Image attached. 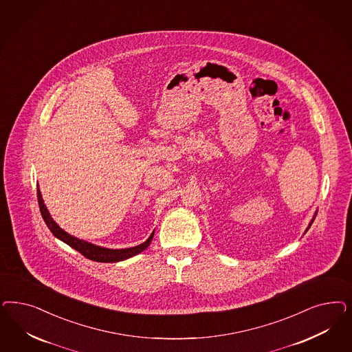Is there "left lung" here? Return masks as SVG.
Instances as JSON below:
<instances>
[{"label": "left lung", "mask_w": 352, "mask_h": 352, "mask_svg": "<svg viewBox=\"0 0 352 352\" xmlns=\"http://www.w3.org/2000/svg\"><path fill=\"white\" fill-rule=\"evenodd\" d=\"M311 223H314V220H312V221H311Z\"/></svg>", "instance_id": "left-lung-1"}]
</instances>
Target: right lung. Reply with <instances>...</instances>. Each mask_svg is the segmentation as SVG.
Wrapping results in <instances>:
<instances>
[{
	"mask_svg": "<svg viewBox=\"0 0 352 352\" xmlns=\"http://www.w3.org/2000/svg\"><path fill=\"white\" fill-rule=\"evenodd\" d=\"M37 199H38L41 216H43V219H44L47 228L50 229V232L57 239L63 241L65 243H67L68 246H71L72 249L79 251L82 256H85L87 259H91L93 261L115 263V261H125L128 258H132V256H135L137 254L142 252L144 250L148 249V246L150 245L151 239H153V236H154V232H153L151 236L144 243L135 246V248H131V249L113 250L104 249V248H101V246H96V245H91V243H88L85 241H81V239H76V237H72L71 234L66 233L63 229L58 227L57 223L49 215L45 204H44V201H43V197H41V193H40L38 189H37Z\"/></svg>",
	"mask_w": 352,
	"mask_h": 352,
	"instance_id": "1",
	"label": "right lung"
}]
</instances>
